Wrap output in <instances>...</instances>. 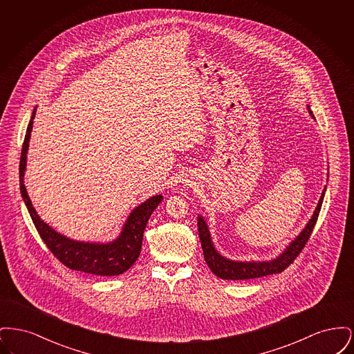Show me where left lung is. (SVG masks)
Instances as JSON below:
<instances>
[{
    "instance_id": "obj_1",
    "label": "left lung",
    "mask_w": 354,
    "mask_h": 354,
    "mask_svg": "<svg viewBox=\"0 0 354 354\" xmlns=\"http://www.w3.org/2000/svg\"><path fill=\"white\" fill-rule=\"evenodd\" d=\"M309 113L312 114L310 110H309ZM324 195H325V189L322 191L320 202L317 204V208H316L312 219L309 220V223L304 228L303 232L290 243V245L286 248L284 253H281L277 259H274L272 261L241 263V261H232V260H228V259L220 256L218 251L214 248V244L211 241V236H209V231H208L205 221L199 216L198 218L199 237L202 241L204 260L208 264L209 270H212L216 276H219L221 279H225V280H250V279H257V277L283 272L297 259V256L301 253L305 244L308 243L309 237L312 235L316 221L319 219Z\"/></svg>"
}]
</instances>
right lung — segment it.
Returning <instances> with one entry per match:
<instances>
[{
  "label": "right lung",
  "instance_id": "add662e5",
  "mask_svg": "<svg viewBox=\"0 0 354 354\" xmlns=\"http://www.w3.org/2000/svg\"><path fill=\"white\" fill-rule=\"evenodd\" d=\"M34 115H35V110L29 122L26 135L22 143V151H21V159H19V187H21L24 202L28 207V211L32 216L34 225L41 239L44 240L49 251L70 270H81L84 273L98 274V276H117L126 272L134 264L140 254L146 224L151 216L152 211L158 207L159 203L162 202L163 196L162 195L152 196L149 201L136 207L126 221L123 232L113 243H109V244L81 243V241H74L55 232L46 223L39 219L24 185L26 152L29 147L30 133L33 129Z\"/></svg>",
  "mask_w": 354,
  "mask_h": 354
}]
</instances>
